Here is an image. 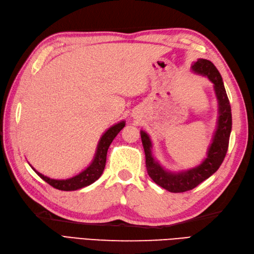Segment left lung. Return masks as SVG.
Masks as SVG:
<instances>
[{
	"instance_id": "left-lung-1",
	"label": "left lung",
	"mask_w": 254,
	"mask_h": 254,
	"mask_svg": "<svg viewBox=\"0 0 254 254\" xmlns=\"http://www.w3.org/2000/svg\"><path fill=\"white\" fill-rule=\"evenodd\" d=\"M192 72L195 74L206 76L213 83L215 95H216L218 104V117L212 142H210L206 157L201 164L193 167V168L181 170V171H170L165 169L158 160H156L153 155V143L148 134L141 130V138L146 158V169L148 176L156 185L166 189L167 191L180 193L186 192L198 186L199 183L206 180L213 174L218 170L223 160L227 153L229 136L231 132V108L228 100L227 94L223 83L222 75L214 64L205 60V59H197L191 66Z\"/></svg>"
}]
</instances>
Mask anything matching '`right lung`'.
<instances>
[{
  "instance_id": "1",
  "label": "right lung",
  "mask_w": 254,
  "mask_h": 254,
  "mask_svg": "<svg viewBox=\"0 0 254 254\" xmlns=\"http://www.w3.org/2000/svg\"><path fill=\"white\" fill-rule=\"evenodd\" d=\"M124 126H126V121H120L116 124H113L112 127L108 128V130L102 134L99 139L98 145H97V148H96L94 159L91 160V163L86 167L83 171H80L79 174H77L76 176H74L72 178H67V179H61V180L51 179V178L44 176L42 174H40L39 171H37L31 165L30 167L34 169V171L41 178L42 180H45L53 188L58 189V190L75 191V190H78V189L90 186L91 183H94L96 180H98L100 176L102 175V172H104L108 148H109L113 138L118 135V133L122 130Z\"/></svg>"
}]
</instances>
